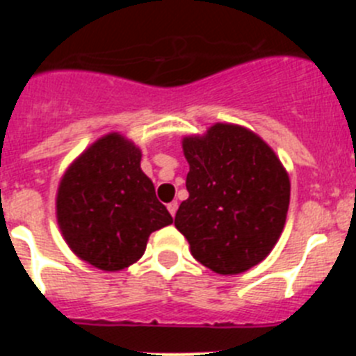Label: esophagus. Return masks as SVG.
I'll return each mask as SVG.
<instances>
[{"label": "esophagus", "instance_id": "esophagus-1", "mask_svg": "<svg viewBox=\"0 0 356 356\" xmlns=\"http://www.w3.org/2000/svg\"><path fill=\"white\" fill-rule=\"evenodd\" d=\"M168 210H169V213H171V216L175 217L176 210H178V203H176V201H171V203H169V205H168Z\"/></svg>", "mask_w": 356, "mask_h": 356}]
</instances>
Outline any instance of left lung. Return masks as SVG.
I'll return each mask as SVG.
<instances>
[{"instance_id":"obj_1","label":"left lung","mask_w":356,"mask_h":356,"mask_svg":"<svg viewBox=\"0 0 356 356\" xmlns=\"http://www.w3.org/2000/svg\"><path fill=\"white\" fill-rule=\"evenodd\" d=\"M188 197L175 226L194 259L219 275L262 262L282 235L291 181L259 135L217 122L203 137H185Z\"/></svg>"}]
</instances>
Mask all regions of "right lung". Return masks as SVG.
Listing matches in <instances>:
<instances>
[{
    "mask_svg": "<svg viewBox=\"0 0 356 356\" xmlns=\"http://www.w3.org/2000/svg\"><path fill=\"white\" fill-rule=\"evenodd\" d=\"M56 217L69 248L103 271L137 262L147 237L172 222L140 169L139 147L118 134L94 143L67 169Z\"/></svg>",
    "mask_w": 356,
    "mask_h": 356,
    "instance_id": "obj_1",
    "label": "right lung"
}]
</instances>
